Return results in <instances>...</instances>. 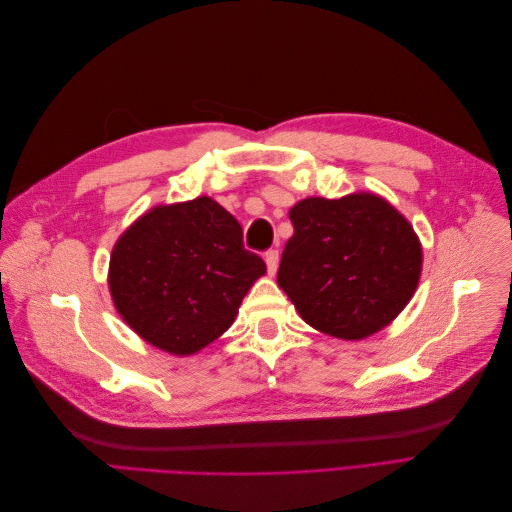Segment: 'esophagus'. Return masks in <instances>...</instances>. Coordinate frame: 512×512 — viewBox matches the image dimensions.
Instances as JSON below:
<instances>
[{"mask_svg":"<svg viewBox=\"0 0 512 512\" xmlns=\"http://www.w3.org/2000/svg\"><path fill=\"white\" fill-rule=\"evenodd\" d=\"M265 262H267L269 275H275L277 265H280V252H277V250H269V252L265 254Z\"/></svg>","mask_w":512,"mask_h":512,"instance_id":"34e87169","label":"esophagus"}]
</instances>
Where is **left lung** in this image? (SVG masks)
I'll list each match as a JSON object with an SVG mask.
<instances>
[{
    "label": "left lung",
    "instance_id": "obj_1",
    "mask_svg": "<svg viewBox=\"0 0 512 512\" xmlns=\"http://www.w3.org/2000/svg\"><path fill=\"white\" fill-rule=\"evenodd\" d=\"M277 284L320 333L356 342L382 331L414 297L423 247L412 224L374 192L309 196L290 209Z\"/></svg>",
    "mask_w": 512,
    "mask_h": 512
}]
</instances>
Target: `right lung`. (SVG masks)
<instances>
[{
  "label": "right lung",
  "instance_id": "obj_1",
  "mask_svg": "<svg viewBox=\"0 0 512 512\" xmlns=\"http://www.w3.org/2000/svg\"><path fill=\"white\" fill-rule=\"evenodd\" d=\"M265 262L243 247L241 224L198 196L158 205L113 245L108 290L128 327L168 354L190 356L230 329Z\"/></svg>",
  "mask_w": 512,
  "mask_h": 512
}]
</instances>
